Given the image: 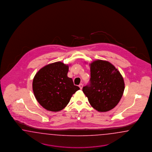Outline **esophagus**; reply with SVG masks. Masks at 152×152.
I'll use <instances>...</instances> for the list:
<instances>
[{
	"label": "esophagus",
	"mask_w": 152,
	"mask_h": 152,
	"mask_svg": "<svg viewBox=\"0 0 152 152\" xmlns=\"http://www.w3.org/2000/svg\"><path fill=\"white\" fill-rule=\"evenodd\" d=\"M79 86V88H80V89L81 90L83 88V83H80V84L79 85V86Z\"/></svg>",
	"instance_id": "34e87169"
}]
</instances>
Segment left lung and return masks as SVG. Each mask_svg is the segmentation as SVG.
Listing matches in <instances>:
<instances>
[{"instance_id": "obj_1", "label": "left lung", "mask_w": 152, "mask_h": 152, "mask_svg": "<svg viewBox=\"0 0 152 152\" xmlns=\"http://www.w3.org/2000/svg\"><path fill=\"white\" fill-rule=\"evenodd\" d=\"M89 66L90 84L83 88V92L96 110H110L118 105L123 95L124 78L119 71L109 61L95 60Z\"/></svg>"}]
</instances>
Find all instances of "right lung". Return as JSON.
<instances>
[{"instance_id":"1","label":"right lung","mask_w":152,"mask_h":152,"mask_svg":"<svg viewBox=\"0 0 152 152\" xmlns=\"http://www.w3.org/2000/svg\"><path fill=\"white\" fill-rule=\"evenodd\" d=\"M69 69V64L58 61L47 64L35 75L32 83L34 95L47 110H62L80 89L67 76Z\"/></svg>"}]
</instances>
